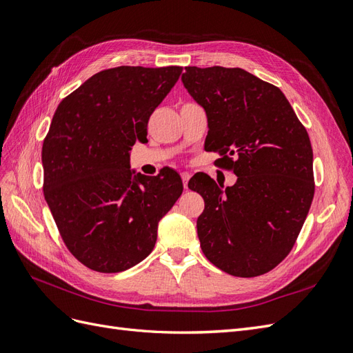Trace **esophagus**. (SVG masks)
<instances>
[{"label":"esophagus","instance_id":"esophagus-1","mask_svg":"<svg viewBox=\"0 0 353 353\" xmlns=\"http://www.w3.org/2000/svg\"><path fill=\"white\" fill-rule=\"evenodd\" d=\"M190 179V174L189 173H181V180H183V188L188 189V181Z\"/></svg>","mask_w":353,"mask_h":353}]
</instances>
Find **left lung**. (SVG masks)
Wrapping results in <instances>:
<instances>
[{"instance_id": "left-lung-1", "label": "left lung", "mask_w": 353, "mask_h": 353, "mask_svg": "<svg viewBox=\"0 0 353 353\" xmlns=\"http://www.w3.org/2000/svg\"><path fill=\"white\" fill-rule=\"evenodd\" d=\"M181 82L208 119L205 150L233 186L195 174L205 202L196 229L203 255L227 274L256 277L289 255L314 198L312 146L281 90L243 69L185 67Z\"/></svg>"}]
</instances>
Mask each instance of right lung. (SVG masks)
I'll return each mask as SVG.
<instances>
[{
  "label": "right lung",
  "mask_w": 353,
  "mask_h": 353,
  "mask_svg": "<svg viewBox=\"0 0 353 353\" xmlns=\"http://www.w3.org/2000/svg\"><path fill=\"white\" fill-rule=\"evenodd\" d=\"M181 67L102 70L55 110L42 145L43 196L72 255L98 272H120L155 246L158 223L183 192L180 176H132L130 150L146 141L154 110Z\"/></svg>",
  "instance_id": "1"
}]
</instances>
